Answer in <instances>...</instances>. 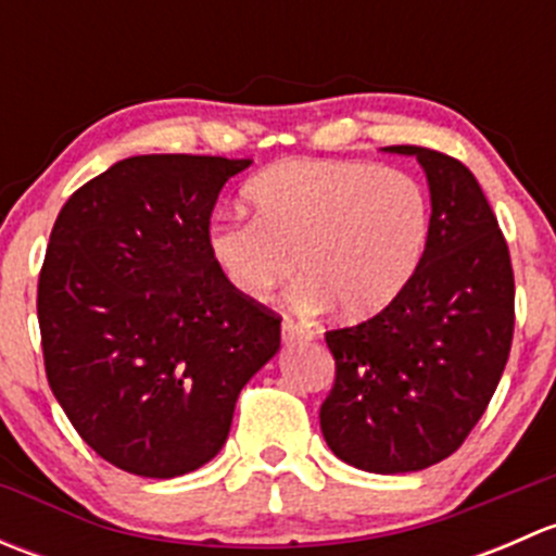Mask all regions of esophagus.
I'll return each instance as SVG.
<instances>
[{
    "instance_id": "obj_1",
    "label": "esophagus",
    "mask_w": 556,
    "mask_h": 556,
    "mask_svg": "<svg viewBox=\"0 0 556 556\" xmlns=\"http://www.w3.org/2000/svg\"><path fill=\"white\" fill-rule=\"evenodd\" d=\"M306 339H312L309 328L293 323V319H285V323H282V341H285V344H295V341H306Z\"/></svg>"
}]
</instances>
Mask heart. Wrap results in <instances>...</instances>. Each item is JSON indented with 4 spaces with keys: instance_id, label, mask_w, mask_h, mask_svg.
<instances>
[{
    "instance_id": "b5f03b06",
    "label": "heart",
    "mask_w": 556,
    "mask_h": 556,
    "mask_svg": "<svg viewBox=\"0 0 556 556\" xmlns=\"http://www.w3.org/2000/svg\"><path fill=\"white\" fill-rule=\"evenodd\" d=\"M244 195L255 217L217 220L210 255L252 304L293 282L301 266L299 306L371 317L406 290L428 247V195L401 169L293 159L257 172Z\"/></svg>"
}]
</instances>
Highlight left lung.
Listing matches in <instances>:
<instances>
[{"instance_id":"1","label":"left lung","mask_w":556,"mask_h":556,"mask_svg":"<svg viewBox=\"0 0 556 556\" xmlns=\"http://www.w3.org/2000/svg\"><path fill=\"white\" fill-rule=\"evenodd\" d=\"M430 237L401 295L325 333L336 379L319 406L330 452L371 473H412L468 439L495 395L514 339V268L492 206L465 164L417 144Z\"/></svg>"}]
</instances>
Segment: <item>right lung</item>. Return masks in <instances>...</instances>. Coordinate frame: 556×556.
Listing matches in <instances>:
<instances>
[{"label":"right lung","instance_id":"right-lung-1","mask_svg":"<svg viewBox=\"0 0 556 556\" xmlns=\"http://www.w3.org/2000/svg\"><path fill=\"white\" fill-rule=\"evenodd\" d=\"M250 159L134 155L61 206L37 285L48 384L99 457L144 479L210 463L282 317L210 255L223 185Z\"/></svg>","mask_w":556,"mask_h":556}]
</instances>
